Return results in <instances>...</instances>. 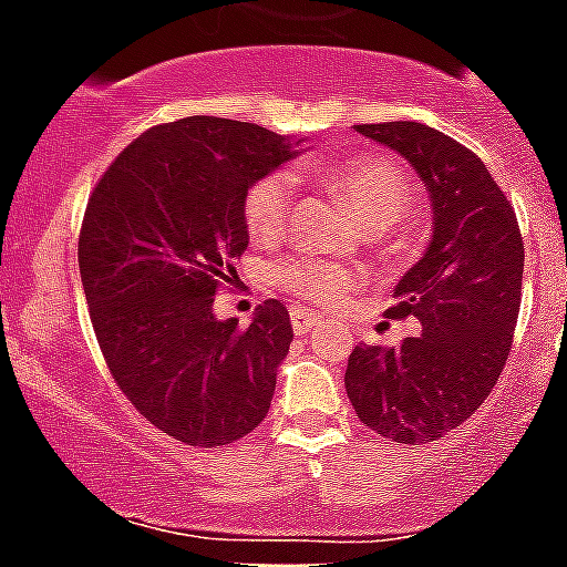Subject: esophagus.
Returning <instances> with one entry per match:
<instances>
[{
  "label": "esophagus",
  "instance_id": "1",
  "mask_svg": "<svg viewBox=\"0 0 567 567\" xmlns=\"http://www.w3.org/2000/svg\"><path fill=\"white\" fill-rule=\"evenodd\" d=\"M291 326H293V334H308L311 328L320 326V317H313V313L306 311V308H293Z\"/></svg>",
  "mask_w": 567,
  "mask_h": 567
}]
</instances>
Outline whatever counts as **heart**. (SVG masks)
<instances>
[{
    "mask_svg": "<svg viewBox=\"0 0 567 567\" xmlns=\"http://www.w3.org/2000/svg\"><path fill=\"white\" fill-rule=\"evenodd\" d=\"M317 178L346 202L351 213L369 230L394 225L412 204V181L401 166L380 155H342L326 161ZM293 204V178L288 173L261 175L241 198V216L254 241H276L288 225ZM274 279L288 293L308 299L313 306H337L360 282V274L349 265L313 256H299L276 265Z\"/></svg>",
    "mask_w": 567,
    "mask_h": 567,
    "instance_id": "heart-1",
    "label": "heart"
}]
</instances>
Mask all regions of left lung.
I'll use <instances>...</instances> for the list:
<instances>
[{"mask_svg": "<svg viewBox=\"0 0 567 567\" xmlns=\"http://www.w3.org/2000/svg\"><path fill=\"white\" fill-rule=\"evenodd\" d=\"M360 135L415 166L432 202V239L386 311L421 334L398 349L357 346L346 392L357 417L398 444L437 441L496 386L522 302L525 245L516 213L484 161L444 132L412 121L363 123Z\"/></svg>", "mask_w": 567, "mask_h": 567, "instance_id": "1", "label": "left lung"}]
</instances>
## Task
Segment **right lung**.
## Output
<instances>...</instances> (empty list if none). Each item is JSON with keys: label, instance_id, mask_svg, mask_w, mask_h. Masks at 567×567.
<instances>
[{"label": "right lung", "instance_id": "1", "mask_svg": "<svg viewBox=\"0 0 567 567\" xmlns=\"http://www.w3.org/2000/svg\"><path fill=\"white\" fill-rule=\"evenodd\" d=\"M291 158L265 126L195 114L135 137L89 195L78 259L100 351L132 406L189 446L233 444L268 415L288 308L268 299L239 326L213 297L247 250V187Z\"/></svg>", "mask_w": 567, "mask_h": 567}]
</instances>
